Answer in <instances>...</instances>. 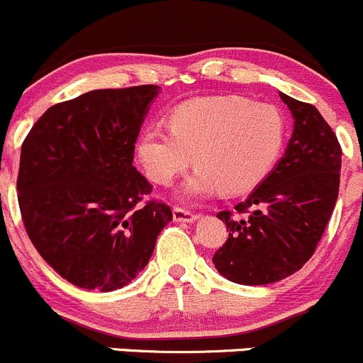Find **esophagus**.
I'll use <instances>...</instances> for the list:
<instances>
[{"label":"esophagus","mask_w":363,"mask_h":363,"mask_svg":"<svg viewBox=\"0 0 363 363\" xmlns=\"http://www.w3.org/2000/svg\"><path fill=\"white\" fill-rule=\"evenodd\" d=\"M173 218L177 220V222H194V220H197V215H194L192 211H189V209L185 208H180V206H174L173 208Z\"/></svg>","instance_id":"1"}]
</instances>
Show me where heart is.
I'll use <instances>...</instances> for the list:
<instances>
[{"instance_id": "heart-1", "label": "heart", "mask_w": 363, "mask_h": 363, "mask_svg": "<svg viewBox=\"0 0 363 363\" xmlns=\"http://www.w3.org/2000/svg\"><path fill=\"white\" fill-rule=\"evenodd\" d=\"M169 129L147 127L136 154L152 180L167 185L192 162L197 167L183 186L185 196L220 190L236 196L267 177L283 150L285 117L269 103L242 96H201L174 106Z\"/></svg>"}]
</instances>
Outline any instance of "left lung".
Instances as JSON below:
<instances>
[{
	"label": "left lung",
	"mask_w": 363,
	"mask_h": 363,
	"mask_svg": "<svg viewBox=\"0 0 363 363\" xmlns=\"http://www.w3.org/2000/svg\"><path fill=\"white\" fill-rule=\"evenodd\" d=\"M294 133L274 169L234 211H220L229 238L213 255L239 285H269L297 272L315 253L341 182V145L313 104L286 94Z\"/></svg>",
	"instance_id": "8db88e82"
}]
</instances>
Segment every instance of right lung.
I'll use <instances>...</instances> for the list:
<instances>
[{
  "label": "right lung",
  "instance_id": "right-lung-1",
  "mask_svg": "<svg viewBox=\"0 0 363 363\" xmlns=\"http://www.w3.org/2000/svg\"><path fill=\"white\" fill-rule=\"evenodd\" d=\"M157 85L99 89L48 108L21 148L17 197L28 236L57 274L85 290L133 281L173 220L133 166Z\"/></svg>",
  "mask_w": 363,
  "mask_h": 363
}]
</instances>
